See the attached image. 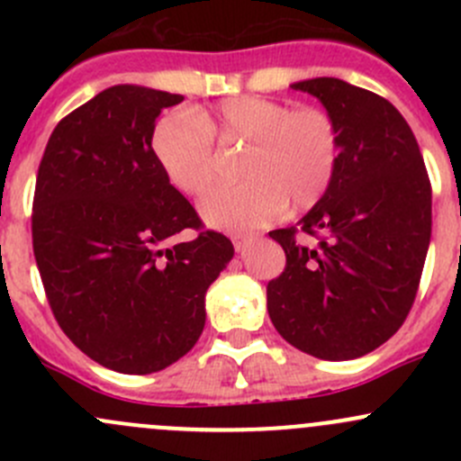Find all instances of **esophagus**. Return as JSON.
<instances>
[{
    "label": "esophagus",
    "mask_w": 461,
    "mask_h": 461,
    "mask_svg": "<svg viewBox=\"0 0 461 461\" xmlns=\"http://www.w3.org/2000/svg\"><path fill=\"white\" fill-rule=\"evenodd\" d=\"M249 239H252L249 234H231V243H234L236 249H243L245 243H248Z\"/></svg>",
    "instance_id": "1"
}]
</instances>
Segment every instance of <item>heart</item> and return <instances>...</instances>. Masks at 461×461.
<instances>
[{"instance_id": "heart-1", "label": "heart", "mask_w": 461, "mask_h": 461, "mask_svg": "<svg viewBox=\"0 0 461 461\" xmlns=\"http://www.w3.org/2000/svg\"><path fill=\"white\" fill-rule=\"evenodd\" d=\"M213 140L245 149L243 180L213 192L201 204L204 221L222 230L263 225L290 204L314 207L332 187L341 138L321 106H292L263 95L227 97L213 111H178L158 120L151 153L174 189L201 198L221 178Z\"/></svg>"}]
</instances>
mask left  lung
I'll use <instances>...</instances> for the list:
<instances>
[{
  "mask_svg": "<svg viewBox=\"0 0 461 461\" xmlns=\"http://www.w3.org/2000/svg\"><path fill=\"white\" fill-rule=\"evenodd\" d=\"M319 97L341 138L332 187L296 227L269 231L285 269L267 283L274 328L328 361L364 357L403 325L430 243L432 192L415 133L385 97L337 77L292 85ZM296 233L317 244H299Z\"/></svg>",
  "mask_w": 461,
  "mask_h": 461,
  "instance_id": "left-lung-1",
  "label": "left lung"
}]
</instances>
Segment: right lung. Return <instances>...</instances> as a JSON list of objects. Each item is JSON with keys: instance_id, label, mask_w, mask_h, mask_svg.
Returning a JSON list of instances; mask_svg holds the SVG:
<instances>
[{"instance_id": "add662e5", "label": "right lung", "mask_w": 461, "mask_h": 461, "mask_svg": "<svg viewBox=\"0 0 461 461\" xmlns=\"http://www.w3.org/2000/svg\"><path fill=\"white\" fill-rule=\"evenodd\" d=\"M183 100L106 88L59 120L37 169L32 252L46 299L64 334L115 373H158L187 355L204 292L234 257L151 153L156 118ZM185 229L197 239L169 246Z\"/></svg>"}]
</instances>
